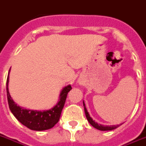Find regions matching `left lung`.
Returning a JSON list of instances; mask_svg holds the SVG:
<instances>
[{
  "label": "left lung",
  "instance_id": "8db88e82",
  "mask_svg": "<svg viewBox=\"0 0 146 146\" xmlns=\"http://www.w3.org/2000/svg\"><path fill=\"white\" fill-rule=\"evenodd\" d=\"M83 106H84V109H85V115H86V118H87L88 122L92 124L94 127H95V128L98 129V130H100V131H112V130H114V129L117 128V127H118L120 125L122 124H118V125H112H112H111V126H104V125H102V124H98V123L95 122L94 121H93V119L90 117L89 114H88V112L87 111V109H86V107H85V103H84V102H83Z\"/></svg>",
  "mask_w": 146,
  "mask_h": 146
}]
</instances>
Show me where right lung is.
Segmentation results:
<instances>
[{
  "label": "right lung",
  "mask_w": 146,
  "mask_h": 146,
  "mask_svg": "<svg viewBox=\"0 0 146 146\" xmlns=\"http://www.w3.org/2000/svg\"><path fill=\"white\" fill-rule=\"evenodd\" d=\"M8 82L9 76L7 79V95L9 107L12 113L16 119L22 123L23 125L33 131H41L48 130L55 125L58 122L61 117L65 101L67 99L68 92L72 89L71 85H67L64 88L60 94V100L58 103L52 108L46 111H34V110H25L19 106L13 100L11 96L8 91Z\"/></svg>",
  "instance_id": "obj_1"
}]
</instances>
